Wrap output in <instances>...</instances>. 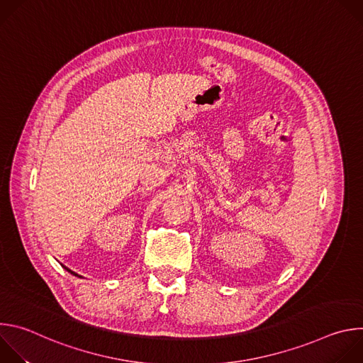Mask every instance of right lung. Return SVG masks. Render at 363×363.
<instances>
[{
    "label": "right lung",
    "mask_w": 363,
    "mask_h": 363,
    "mask_svg": "<svg viewBox=\"0 0 363 363\" xmlns=\"http://www.w3.org/2000/svg\"><path fill=\"white\" fill-rule=\"evenodd\" d=\"M63 267H65V266H63ZM65 269H66V270H67V272H69V273H72V274H73V276H77V277H80V276H79V274H76V273H74V272H72V270H70V269H67V267H65Z\"/></svg>",
    "instance_id": "obj_1"
}]
</instances>
